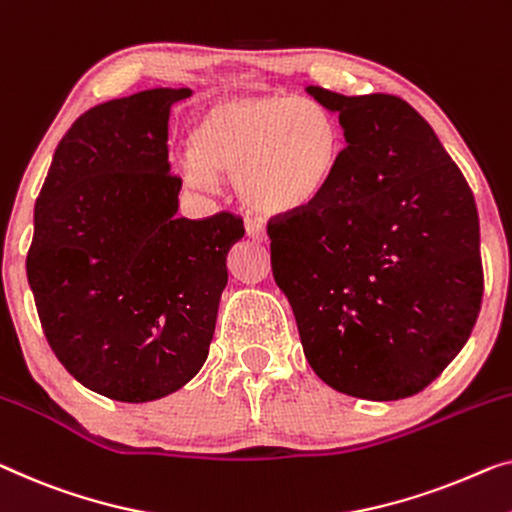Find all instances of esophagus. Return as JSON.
I'll list each match as a JSON object with an SVG mask.
<instances>
[{
  "instance_id": "esophagus-1",
  "label": "esophagus",
  "mask_w": 512,
  "mask_h": 512,
  "mask_svg": "<svg viewBox=\"0 0 512 512\" xmlns=\"http://www.w3.org/2000/svg\"><path fill=\"white\" fill-rule=\"evenodd\" d=\"M246 232L253 241H266V227L257 220H246Z\"/></svg>"
}]
</instances>
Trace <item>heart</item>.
Instances as JSON below:
<instances>
[{
  "label": "heart",
  "instance_id": "obj_1",
  "mask_svg": "<svg viewBox=\"0 0 512 512\" xmlns=\"http://www.w3.org/2000/svg\"><path fill=\"white\" fill-rule=\"evenodd\" d=\"M342 154L345 133L326 105L285 94L234 96L195 119L179 174L202 190L216 186V174H230L250 209L285 216L329 193Z\"/></svg>",
  "mask_w": 512,
  "mask_h": 512
}]
</instances>
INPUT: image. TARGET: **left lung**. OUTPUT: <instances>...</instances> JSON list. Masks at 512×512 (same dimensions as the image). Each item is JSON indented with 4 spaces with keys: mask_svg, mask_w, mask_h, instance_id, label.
Masks as SVG:
<instances>
[{
    "mask_svg": "<svg viewBox=\"0 0 512 512\" xmlns=\"http://www.w3.org/2000/svg\"><path fill=\"white\" fill-rule=\"evenodd\" d=\"M305 91L338 112L347 147L322 200L269 220L273 278L324 384L409 398L460 354L480 312L474 193L407 101Z\"/></svg>",
    "mask_w": 512,
    "mask_h": 512,
    "instance_id": "1",
    "label": "left lung"
}]
</instances>
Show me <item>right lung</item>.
Here are the masks:
<instances>
[{
  "label": "right lung",
  "instance_id": "obj_1",
  "mask_svg": "<svg viewBox=\"0 0 512 512\" xmlns=\"http://www.w3.org/2000/svg\"><path fill=\"white\" fill-rule=\"evenodd\" d=\"M147 89L87 110L57 144L34 207L27 280L59 363L119 402L165 398L209 356L243 220L179 218L170 108Z\"/></svg>",
  "mask_w": 512,
  "mask_h": 512
}]
</instances>
